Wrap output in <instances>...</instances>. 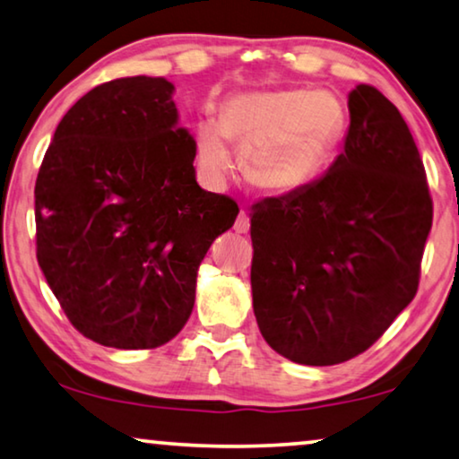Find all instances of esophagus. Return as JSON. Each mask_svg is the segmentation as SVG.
Returning a JSON list of instances; mask_svg holds the SVG:
<instances>
[{"label": "esophagus", "instance_id": "1", "mask_svg": "<svg viewBox=\"0 0 459 459\" xmlns=\"http://www.w3.org/2000/svg\"><path fill=\"white\" fill-rule=\"evenodd\" d=\"M249 227H251V222H249V214L245 210H241L238 212V216H237V221H235V230L237 232H241V235H247L249 232Z\"/></svg>", "mask_w": 459, "mask_h": 459}]
</instances>
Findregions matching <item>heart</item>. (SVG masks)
<instances>
[{
	"label": "heart",
	"mask_w": 459,
	"mask_h": 459,
	"mask_svg": "<svg viewBox=\"0 0 459 459\" xmlns=\"http://www.w3.org/2000/svg\"><path fill=\"white\" fill-rule=\"evenodd\" d=\"M346 107L330 91L249 92L224 102L221 119L195 126L200 170L221 187L232 169L229 140L247 179L268 194H295L317 179L346 134Z\"/></svg>",
	"instance_id": "obj_1"
}]
</instances>
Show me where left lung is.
Masks as SVG:
<instances>
[{"mask_svg": "<svg viewBox=\"0 0 459 459\" xmlns=\"http://www.w3.org/2000/svg\"><path fill=\"white\" fill-rule=\"evenodd\" d=\"M348 111L327 173L251 214L259 332L299 365H338L383 336L419 290L433 224L425 164L394 102L359 84Z\"/></svg>", "mask_w": 459, "mask_h": 459, "instance_id": "8db88e82", "label": "left lung"}]
</instances>
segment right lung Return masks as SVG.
Returning a JSON list of instances; mask_svg holds the SVG:
<instances>
[{"mask_svg": "<svg viewBox=\"0 0 459 459\" xmlns=\"http://www.w3.org/2000/svg\"><path fill=\"white\" fill-rule=\"evenodd\" d=\"M175 86L119 78L59 121L34 186L37 259L82 336L121 351L173 340L212 241L238 206L195 181Z\"/></svg>", "mask_w": 459, "mask_h": 459, "instance_id": "obj_1", "label": "right lung"}]
</instances>
